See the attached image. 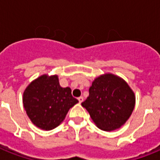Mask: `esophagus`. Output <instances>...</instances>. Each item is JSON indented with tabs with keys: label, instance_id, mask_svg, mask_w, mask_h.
Masks as SVG:
<instances>
[{
	"label": "esophagus",
	"instance_id": "34e87169",
	"mask_svg": "<svg viewBox=\"0 0 160 160\" xmlns=\"http://www.w3.org/2000/svg\"><path fill=\"white\" fill-rule=\"evenodd\" d=\"M78 100H79V102L80 103H82L83 100H84V98H83L82 96H80V97L78 98Z\"/></svg>",
	"mask_w": 160,
	"mask_h": 160
}]
</instances>
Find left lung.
I'll list each match as a JSON object with an SVG mask.
<instances>
[{"mask_svg": "<svg viewBox=\"0 0 160 160\" xmlns=\"http://www.w3.org/2000/svg\"><path fill=\"white\" fill-rule=\"evenodd\" d=\"M134 91L122 78L105 74L92 82L89 96L81 103L99 129L112 131L119 129L134 110Z\"/></svg>", "mask_w": 160, "mask_h": 160, "instance_id": "obj_1", "label": "left lung"}]
</instances>
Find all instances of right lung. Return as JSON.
Returning <instances> with one entry per match:
<instances>
[{"label": "right lung", "instance_id": "add662e5", "mask_svg": "<svg viewBox=\"0 0 160 160\" xmlns=\"http://www.w3.org/2000/svg\"><path fill=\"white\" fill-rule=\"evenodd\" d=\"M78 102L70 87L60 86L56 75H41L26 87L23 94L26 114L36 127L44 130L60 125L69 109Z\"/></svg>", "mask_w": 160, "mask_h": 160}]
</instances>
